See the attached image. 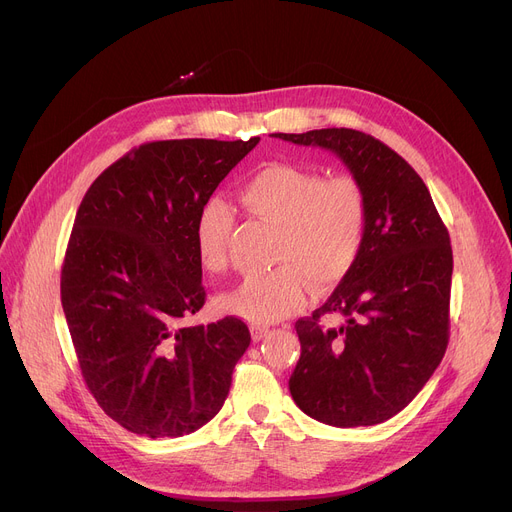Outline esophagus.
I'll return each instance as SVG.
<instances>
[{
	"mask_svg": "<svg viewBox=\"0 0 512 512\" xmlns=\"http://www.w3.org/2000/svg\"><path fill=\"white\" fill-rule=\"evenodd\" d=\"M269 333H271L269 327H260V325L252 327V339H254V342H260V339H264Z\"/></svg>",
	"mask_w": 512,
	"mask_h": 512,
	"instance_id": "1",
	"label": "esophagus"
}]
</instances>
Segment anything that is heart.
<instances>
[{"label":"heart","mask_w":512,"mask_h":512,"mask_svg":"<svg viewBox=\"0 0 512 512\" xmlns=\"http://www.w3.org/2000/svg\"><path fill=\"white\" fill-rule=\"evenodd\" d=\"M239 204L273 225L271 258L279 262L250 275L221 298V306L258 325L275 323L304 306L308 285L327 289L342 281L360 256L369 225V200L352 175L325 177L294 162L256 168L237 191ZM233 218L212 200L196 225V254L202 269L218 275L229 264Z\"/></svg>","instance_id":"heart-1"}]
</instances>
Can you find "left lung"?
<instances>
[{
    "label": "left lung",
    "mask_w": 512,
    "mask_h": 512,
    "mask_svg": "<svg viewBox=\"0 0 512 512\" xmlns=\"http://www.w3.org/2000/svg\"><path fill=\"white\" fill-rule=\"evenodd\" d=\"M333 152L369 200L358 260L331 298L300 319L302 354L289 392L333 427L377 425L406 408L440 367L450 331L452 248L431 193L402 156L354 129L275 133ZM342 313L345 323L320 319Z\"/></svg>",
    "instance_id": "1"
}]
</instances>
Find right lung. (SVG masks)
<instances>
[{
	"instance_id": "1",
	"label": "right lung",
	"mask_w": 512,
	"mask_h": 512,
	"mask_svg": "<svg viewBox=\"0 0 512 512\" xmlns=\"http://www.w3.org/2000/svg\"><path fill=\"white\" fill-rule=\"evenodd\" d=\"M248 141L168 139L131 150L87 189L62 264V308L81 375L106 415L181 437L223 408L248 325L189 319L204 302L196 225Z\"/></svg>"
}]
</instances>
